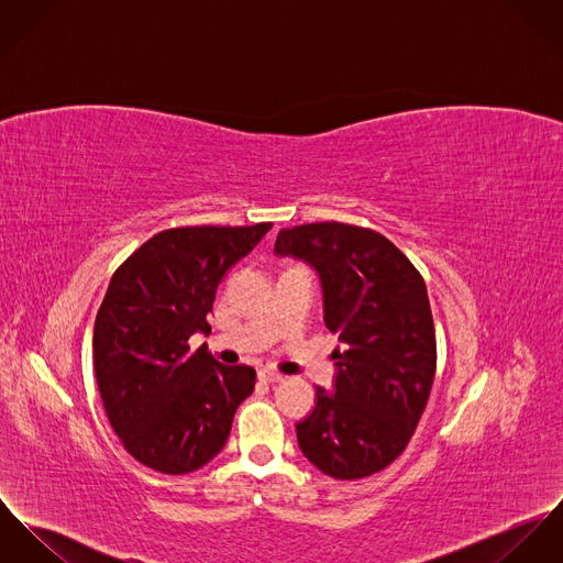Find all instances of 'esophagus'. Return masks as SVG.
<instances>
[{
  "instance_id": "34e87169",
  "label": "esophagus",
  "mask_w": 563,
  "mask_h": 563,
  "mask_svg": "<svg viewBox=\"0 0 563 563\" xmlns=\"http://www.w3.org/2000/svg\"><path fill=\"white\" fill-rule=\"evenodd\" d=\"M260 379L263 382H267V384H278V382H283L285 377L280 375V373H276V371H272V368H263L260 373Z\"/></svg>"
}]
</instances>
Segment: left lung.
Listing matches in <instances>:
<instances>
[{"instance_id": "obj_1", "label": "left lung", "mask_w": 563, "mask_h": 563, "mask_svg": "<svg viewBox=\"0 0 563 563\" xmlns=\"http://www.w3.org/2000/svg\"><path fill=\"white\" fill-rule=\"evenodd\" d=\"M278 257L312 265L323 319L339 334L334 389L296 424L303 456L336 479L386 470L407 448L434 379L437 343L424 278L388 238L343 222L283 229Z\"/></svg>"}]
</instances>
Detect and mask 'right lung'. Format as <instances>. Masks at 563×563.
<instances>
[{
  "mask_svg": "<svg viewBox=\"0 0 563 563\" xmlns=\"http://www.w3.org/2000/svg\"><path fill=\"white\" fill-rule=\"evenodd\" d=\"M272 222L179 227L150 238L124 261L93 323V371L107 418L126 452L154 472L179 476L210 463L235 409L255 389L251 366H224L195 332L227 269L246 257Z\"/></svg>",
  "mask_w": 563,
  "mask_h": 563,
  "instance_id": "right-lung-1",
  "label": "right lung"
}]
</instances>
